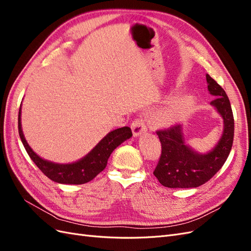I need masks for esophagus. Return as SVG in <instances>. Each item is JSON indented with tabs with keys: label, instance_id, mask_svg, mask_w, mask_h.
Listing matches in <instances>:
<instances>
[{
	"label": "esophagus",
	"instance_id": "1",
	"mask_svg": "<svg viewBox=\"0 0 251 251\" xmlns=\"http://www.w3.org/2000/svg\"><path fill=\"white\" fill-rule=\"evenodd\" d=\"M132 131L134 136H140L147 132V126L141 119H136L132 124Z\"/></svg>",
	"mask_w": 251,
	"mask_h": 251
}]
</instances>
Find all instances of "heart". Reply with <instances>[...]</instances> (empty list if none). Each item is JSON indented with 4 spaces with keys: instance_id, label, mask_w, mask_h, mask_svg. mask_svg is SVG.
<instances>
[{
    "instance_id": "1",
    "label": "heart",
    "mask_w": 251,
    "mask_h": 251,
    "mask_svg": "<svg viewBox=\"0 0 251 251\" xmlns=\"http://www.w3.org/2000/svg\"><path fill=\"white\" fill-rule=\"evenodd\" d=\"M194 103V98L191 95H184L166 103L164 107L159 112V118L164 124L173 125L178 123L179 120L183 118Z\"/></svg>"
}]
</instances>
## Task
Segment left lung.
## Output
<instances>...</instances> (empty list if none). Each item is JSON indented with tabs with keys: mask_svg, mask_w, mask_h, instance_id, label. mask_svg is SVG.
Returning <instances> with one entry per match:
<instances>
[{
	"mask_svg": "<svg viewBox=\"0 0 251 251\" xmlns=\"http://www.w3.org/2000/svg\"><path fill=\"white\" fill-rule=\"evenodd\" d=\"M207 89L215 97L210 102L223 119V133L209 151L201 154L187 146L182 125L157 132L161 156L154 171L160 183L170 188L198 187L215 176L228 157L233 142L234 121L230 101L219 83L206 74Z\"/></svg>",
	"mask_w": 251,
	"mask_h": 251,
	"instance_id": "8db88e82",
	"label": "left lung"
}]
</instances>
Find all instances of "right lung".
Here are the masks:
<instances>
[{
    "label": "right lung",
    "instance_id": "1",
    "mask_svg": "<svg viewBox=\"0 0 251 251\" xmlns=\"http://www.w3.org/2000/svg\"><path fill=\"white\" fill-rule=\"evenodd\" d=\"M22 107V103H21ZM19 134L29 157L46 176L62 184H83L93 180L107 166L112 151L121 143L132 137V131L124 126L111 131L79 160L72 163H55L43 159L30 148L23 134L21 123V108L19 112Z\"/></svg>",
    "mask_w": 251,
    "mask_h": 251
}]
</instances>
